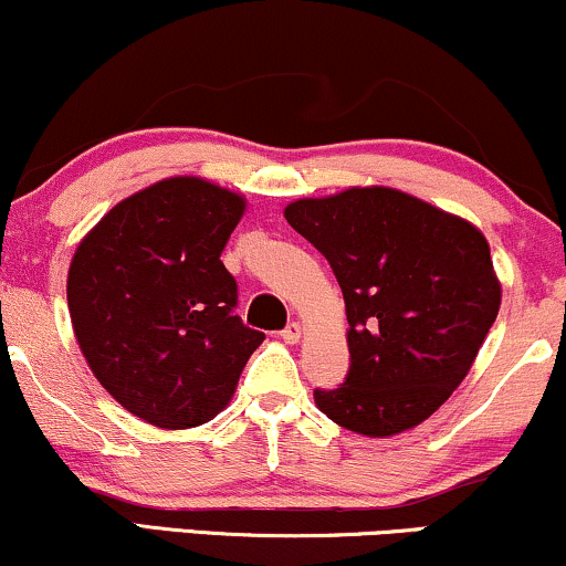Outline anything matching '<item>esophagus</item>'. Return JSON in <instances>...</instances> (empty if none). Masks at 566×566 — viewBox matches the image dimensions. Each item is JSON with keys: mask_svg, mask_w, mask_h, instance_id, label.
Wrapping results in <instances>:
<instances>
[{"mask_svg": "<svg viewBox=\"0 0 566 566\" xmlns=\"http://www.w3.org/2000/svg\"><path fill=\"white\" fill-rule=\"evenodd\" d=\"M282 339H284V343H290V345H297L303 339V326L297 324V322L290 324L287 329L282 332Z\"/></svg>", "mask_w": 566, "mask_h": 566, "instance_id": "obj_1", "label": "esophagus"}]
</instances>
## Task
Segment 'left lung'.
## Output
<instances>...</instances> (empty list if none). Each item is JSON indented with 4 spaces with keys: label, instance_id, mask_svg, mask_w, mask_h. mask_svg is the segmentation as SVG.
Returning <instances> with one entry per match:
<instances>
[{
    "label": "left lung",
    "instance_id": "left-lung-1",
    "mask_svg": "<svg viewBox=\"0 0 566 566\" xmlns=\"http://www.w3.org/2000/svg\"><path fill=\"white\" fill-rule=\"evenodd\" d=\"M345 297L350 371L318 411L364 438L430 419L464 382L501 308L485 234L392 187H348L284 208Z\"/></svg>",
    "mask_w": 566,
    "mask_h": 566
}]
</instances>
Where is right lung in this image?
Returning <instances> with one entry per match:
<instances>
[{"mask_svg": "<svg viewBox=\"0 0 566 566\" xmlns=\"http://www.w3.org/2000/svg\"><path fill=\"white\" fill-rule=\"evenodd\" d=\"M248 200L202 176H168L86 231L67 269L73 335L97 382L147 424L187 430L229 406L263 343L234 316L221 263Z\"/></svg>", "mask_w": 566, "mask_h": 566, "instance_id": "add662e5", "label": "right lung"}]
</instances>
